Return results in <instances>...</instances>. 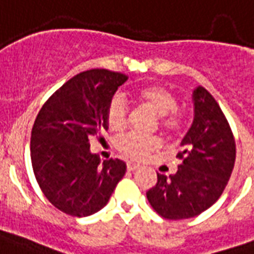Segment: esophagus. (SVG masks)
I'll list each match as a JSON object with an SVG mask.
<instances>
[{"label": "esophagus", "instance_id": "34e87169", "mask_svg": "<svg viewBox=\"0 0 254 254\" xmlns=\"http://www.w3.org/2000/svg\"><path fill=\"white\" fill-rule=\"evenodd\" d=\"M127 171H134L137 168H140V164H136V163H132V161H129L127 164Z\"/></svg>", "mask_w": 254, "mask_h": 254}]
</instances>
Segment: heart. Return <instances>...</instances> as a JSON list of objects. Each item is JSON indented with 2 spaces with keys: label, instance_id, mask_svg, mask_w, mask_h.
I'll list each match as a JSON object with an SVG mask.
<instances>
[{
  "label": "heart",
  "instance_id": "obj_1",
  "mask_svg": "<svg viewBox=\"0 0 254 254\" xmlns=\"http://www.w3.org/2000/svg\"><path fill=\"white\" fill-rule=\"evenodd\" d=\"M140 102L160 116V125L170 134L179 133L186 124L183 112L178 109V97L163 84H145L133 91ZM106 122L112 130H122L127 127V106L121 95H114L106 108ZM118 149L130 159H144L160 146L155 136H141L138 133H127L118 138Z\"/></svg>",
  "mask_w": 254,
  "mask_h": 254
}]
</instances>
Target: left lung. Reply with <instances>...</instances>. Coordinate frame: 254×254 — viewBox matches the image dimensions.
Returning a JSON list of instances; mask_svg holds the SVG:
<instances>
[{
	"label": "left lung",
	"mask_w": 254,
	"mask_h": 254,
	"mask_svg": "<svg viewBox=\"0 0 254 254\" xmlns=\"http://www.w3.org/2000/svg\"><path fill=\"white\" fill-rule=\"evenodd\" d=\"M194 122L176 157L175 175L157 174L146 198L165 219H186L203 213L222 195L236 161V140L222 109L207 90H194Z\"/></svg>",
	"instance_id": "1"
}]
</instances>
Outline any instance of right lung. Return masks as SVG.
<instances>
[{
  "label": "right lung",
  "mask_w": 254,
  "mask_h": 254,
  "mask_svg": "<svg viewBox=\"0 0 254 254\" xmlns=\"http://www.w3.org/2000/svg\"><path fill=\"white\" fill-rule=\"evenodd\" d=\"M127 75L105 68L83 71L47 99L31 136L33 174L43 194L60 211L87 217L106 206L127 171L118 159L101 160L89 138L108 129L106 108Z\"/></svg>",
  "instance_id": "1"
}]
</instances>
